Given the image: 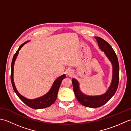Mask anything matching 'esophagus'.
<instances>
[{
  "label": "esophagus",
  "mask_w": 131,
  "mask_h": 131,
  "mask_svg": "<svg viewBox=\"0 0 131 131\" xmlns=\"http://www.w3.org/2000/svg\"><path fill=\"white\" fill-rule=\"evenodd\" d=\"M68 75H69V76H72V75H73V74L71 71H69L68 72Z\"/></svg>",
  "instance_id": "obj_1"
}]
</instances>
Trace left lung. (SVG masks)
Returning <instances> with one entry per match:
<instances>
[{
  "label": "left lung",
  "mask_w": 131,
  "mask_h": 131,
  "mask_svg": "<svg viewBox=\"0 0 131 131\" xmlns=\"http://www.w3.org/2000/svg\"><path fill=\"white\" fill-rule=\"evenodd\" d=\"M95 38L99 44V46L102 51L105 52L108 59L112 62L113 66V77L112 83L107 92L101 96H88L83 94L80 91L79 83L75 79H72L74 94L80 104L88 107H99L107 102L117 90L119 80V65L118 60L115 52L109 44L101 38L96 37Z\"/></svg>",
  "instance_id": "obj_1"
}]
</instances>
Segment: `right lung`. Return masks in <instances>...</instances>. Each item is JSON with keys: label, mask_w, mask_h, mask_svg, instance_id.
<instances>
[{"label": "right lung", "mask_w": 131, "mask_h": 131, "mask_svg": "<svg viewBox=\"0 0 131 131\" xmlns=\"http://www.w3.org/2000/svg\"><path fill=\"white\" fill-rule=\"evenodd\" d=\"M27 42H25L23 44L19 47L17 51H16L15 54H14L13 59L12 61V63H11V73H10V79H11V83H12V85L14 91L15 92L17 95L19 97L22 101L24 102L26 105L30 107L34 108V109H39V108H43L46 107H48L52 105L53 103L55 102L57 99V93L58 90L60 87V85L62 82V80L66 78L65 75H62V76L58 77V78L55 80L53 83L52 87L51 90L47 93L46 95H44L42 97H39V98L36 99L34 100H29L24 97L22 96L20 94H19L18 91H17L16 88L15 87V84H14L13 82V67H14V63H15V60L16 59V57L17 56L19 50Z\"/></svg>", "instance_id": "right-lung-1"}]
</instances>
